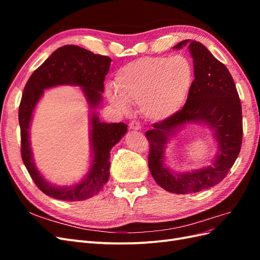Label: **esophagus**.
I'll return each mask as SVG.
<instances>
[{
  "label": "esophagus",
  "instance_id": "1",
  "mask_svg": "<svg viewBox=\"0 0 260 260\" xmlns=\"http://www.w3.org/2000/svg\"><path fill=\"white\" fill-rule=\"evenodd\" d=\"M129 128L131 130H140L141 129V124L139 121L137 120H132L130 123H129Z\"/></svg>",
  "mask_w": 260,
  "mask_h": 260
}]
</instances>
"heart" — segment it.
<instances>
[{
    "mask_svg": "<svg viewBox=\"0 0 260 260\" xmlns=\"http://www.w3.org/2000/svg\"><path fill=\"white\" fill-rule=\"evenodd\" d=\"M193 81L194 68L185 56L145 57L118 70L115 89L107 86L106 98L122 113L140 104L148 119L164 120L183 107Z\"/></svg>",
    "mask_w": 260,
    "mask_h": 260,
    "instance_id": "heart-1",
    "label": "heart"
}]
</instances>
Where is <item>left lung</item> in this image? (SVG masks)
Here are the masks:
<instances>
[{
    "label": "left lung",
    "mask_w": 260,
    "mask_h": 260,
    "mask_svg": "<svg viewBox=\"0 0 260 260\" xmlns=\"http://www.w3.org/2000/svg\"><path fill=\"white\" fill-rule=\"evenodd\" d=\"M187 45L193 58L194 81L181 111L146 131L149 142L148 168L156 183L176 194L196 193L218 184L226 176L241 151L242 106L237 86L228 68L202 43L183 40L174 46ZM205 124L217 142L215 158L208 167L187 173L171 172L164 164L169 139L186 123Z\"/></svg>",
    "instance_id": "1"
}]
</instances>
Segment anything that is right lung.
<instances>
[{"label": "right lung", "instance_id": "add662e5", "mask_svg": "<svg viewBox=\"0 0 260 260\" xmlns=\"http://www.w3.org/2000/svg\"><path fill=\"white\" fill-rule=\"evenodd\" d=\"M112 59L94 54L77 45H64L52 53L43 64L30 76L20 101L18 120L21 138V158L36 185L50 198L76 202L92 198L99 193L109 178L111 149L127 132V124L102 122L96 107L102 103L105 76ZM57 85H76L93 111L90 114L91 166L88 174L73 186L57 187L46 181L35 167L29 143V124L34 108L44 90Z\"/></svg>", "mask_w": 260, "mask_h": 260}]
</instances>
